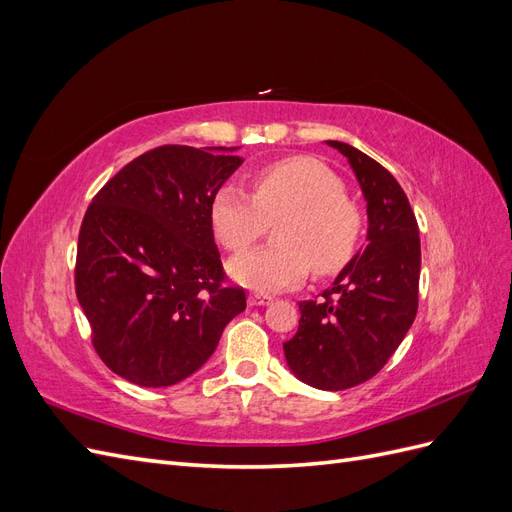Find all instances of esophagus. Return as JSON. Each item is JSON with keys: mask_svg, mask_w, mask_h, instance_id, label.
<instances>
[{"mask_svg": "<svg viewBox=\"0 0 512 512\" xmlns=\"http://www.w3.org/2000/svg\"><path fill=\"white\" fill-rule=\"evenodd\" d=\"M273 299L269 297V294H250L247 297V303H250L252 307H260V305H269Z\"/></svg>", "mask_w": 512, "mask_h": 512, "instance_id": "esophagus-1", "label": "esophagus"}]
</instances>
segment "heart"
I'll return each mask as SVG.
<instances>
[{"label": "heart", "instance_id": "1", "mask_svg": "<svg viewBox=\"0 0 512 512\" xmlns=\"http://www.w3.org/2000/svg\"><path fill=\"white\" fill-rule=\"evenodd\" d=\"M280 219V245L232 258V280L260 292L294 288L307 277L309 262L322 275L346 267L363 235V213L346 196L344 181L309 156L262 166L254 175V196L232 183L222 185L209 211L215 237L230 252L245 250Z\"/></svg>", "mask_w": 512, "mask_h": 512}]
</instances>
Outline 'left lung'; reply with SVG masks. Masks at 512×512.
<instances>
[{
	"label": "left lung",
	"instance_id": "left-lung-1",
	"mask_svg": "<svg viewBox=\"0 0 512 512\" xmlns=\"http://www.w3.org/2000/svg\"><path fill=\"white\" fill-rule=\"evenodd\" d=\"M337 149L367 203V243L318 301L299 303V331L284 344L301 382L344 391L374 378L412 327L418 309L421 239L406 192L376 160L348 143Z\"/></svg>",
	"mask_w": 512,
	"mask_h": 512
}]
</instances>
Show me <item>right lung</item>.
Wrapping results in <instances>:
<instances>
[{
  "mask_svg": "<svg viewBox=\"0 0 512 512\" xmlns=\"http://www.w3.org/2000/svg\"><path fill=\"white\" fill-rule=\"evenodd\" d=\"M239 147L164 145L123 166L91 200L76 250V297L106 367L162 389L203 367L245 309L226 288L209 211L243 164Z\"/></svg>",
  "mask_w": 512,
  "mask_h": 512,
  "instance_id": "1",
  "label": "right lung"
}]
</instances>
